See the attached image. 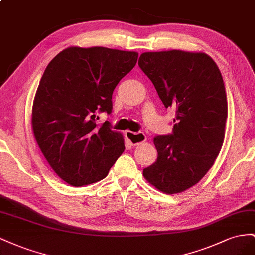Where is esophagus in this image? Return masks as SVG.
Returning a JSON list of instances; mask_svg holds the SVG:
<instances>
[{
  "instance_id": "34e87169",
  "label": "esophagus",
  "mask_w": 255,
  "mask_h": 255,
  "mask_svg": "<svg viewBox=\"0 0 255 255\" xmlns=\"http://www.w3.org/2000/svg\"><path fill=\"white\" fill-rule=\"evenodd\" d=\"M125 135L127 137V140L130 142V144H131L132 146H136V145H139V144L146 141V135L142 132L134 133L131 131H126Z\"/></svg>"
}]
</instances>
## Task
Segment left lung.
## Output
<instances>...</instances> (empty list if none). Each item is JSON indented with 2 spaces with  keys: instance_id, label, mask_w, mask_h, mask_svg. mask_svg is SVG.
<instances>
[{
  "instance_id": "left-lung-1",
  "label": "left lung",
  "mask_w": 255,
  "mask_h": 255,
  "mask_svg": "<svg viewBox=\"0 0 255 255\" xmlns=\"http://www.w3.org/2000/svg\"><path fill=\"white\" fill-rule=\"evenodd\" d=\"M139 66L165 108H175L171 135H157L156 161L143 176L166 194L184 192L205 176L221 150L228 120L219 67L204 52H144Z\"/></svg>"
}]
</instances>
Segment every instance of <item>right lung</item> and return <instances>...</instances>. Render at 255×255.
<instances>
[{
  "instance_id": "right-lung-1",
  "label": "right lung",
  "mask_w": 255,
  "mask_h": 255,
  "mask_svg": "<svg viewBox=\"0 0 255 255\" xmlns=\"http://www.w3.org/2000/svg\"><path fill=\"white\" fill-rule=\"evenodd\" d=\"M139 53L106 47H69L49 63L32 108V129L52 170L74 187L104 179L125 150L124 136L98 112L110 113L112 94Z\"/></svg>"
}]
</instances>
